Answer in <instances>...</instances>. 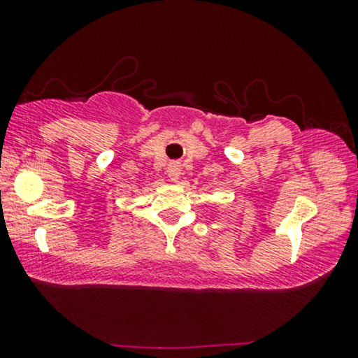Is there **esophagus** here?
Instances as JSON below:
<instances>
[{
  "label": "esophagus",
  "instance_id": "1",
  "mask_svg": "<svg viewBox=\"0 0 358 358\" xmlns=\"http://www.w3.org/2000/svg\"><path fill=\"white\" fill-rule=\"evenodd\" d=\"M168 178L171 180H178L180 178V164L178 163V161H174V163H171L168 166Z\"/></svg>",
  "mask_w": 358,
  "mask_h": 358
}]
</instances>
